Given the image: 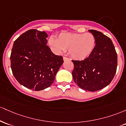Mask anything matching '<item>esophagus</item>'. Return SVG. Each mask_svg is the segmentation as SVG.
<instances>
[{"mask_svg": "<svg viewBox=\"0 0 126 126\" xmlns=\"http://www.w3.org/2000/svg\"><path fill=\"white\" fill-rule=\"evenodd\" d=\"M63 61H67L70 60V59L68 58H67V57H63Z\"/></svg>", "mask_w": 126, "mask_h": 126, "instance_id": "1", "label": "esophagus"}]
</instances>
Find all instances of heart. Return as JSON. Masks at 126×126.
Masks as SVG:
<instances>
[{
    "instance_id": "b5f03b06",
    "label": "heart",
    "mask_w": 126,
    "mask_h": 126,
    "mask_svg": "<svg viewBox=\"0 0 126 126\" xmlns=\"http://www.w3.org/2000/svg\"><path fill=\"white\" fill-rule=\"evenodd\" d=\"M48 43L56 53H60L68 50L73 58L82 60L88 57L94 50L96 39L94 35L90 32H62L56 39L50 37Z\"/></svg>"
}]
</instances>
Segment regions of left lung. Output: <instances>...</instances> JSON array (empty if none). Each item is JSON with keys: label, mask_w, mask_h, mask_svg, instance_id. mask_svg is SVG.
Returning a JSON list of instances; mask_svg holds the SVG:
<instances>
[{"label": "left lung", "mask_w": 126, "mask_h": 126, "mask_svg": "<svg viewBox=\"0 0 126 126\" xmlns=\"http://www.w3.org/2000/svg\"><path fill=\"white\" fill-rule=\"evenodd\" d=\"M94 35L96 46L92 53L83 61H72L73 77L80 88L95 92L111 83L116 73L117 54L112 40L102 32L89 30Z\"/></svg>", "instance_id": "obj_1"}]
</instances>
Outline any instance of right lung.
Returning a JSON list of instances; mask_svg holds the SVG:
<instances>
[{"instance_id":"1","label":"right lung","mask_w":126,"mask_h":126,"mask_svg":"<svg viewBox=\"0 0 126 126\" xmlns=\"http://www.w3.org/2000/svg\"><path fill=\"white\" fill-rule=\"evenodd\" d=\"M46 32L30 30L14 42L11 54V69L16 80L27 88L39 91L54 81L63 63L46 46Z\"/></svg>"}]
</instances>
